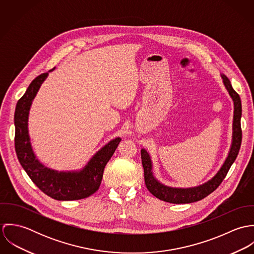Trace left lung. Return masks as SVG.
<instances>
[{
    "mask_svg": "<svg viewBox=\"0 0 254 254\" xmlns=\"http://www.w3.org/2000/svg\"><path fill=\"white\" fill-rule=\"evenodd\" d=\"M223 79L224 86L228 91L230 97L234 102V116H233V136H232V144L223 165L218 170L217 173L207 182L191 188H173L169 186L163 185L161 182L158 181L152 171V161L149 153L145 148L141 149V157L142 164L144 167L145 174V183L147 190L160 200L170 202V203H191L198 201L212 191H214L219 185L226 177L230 167L235 162L238 153L240 151V147L242 144V128H241V118H242V102L240 96L233 89L232 84L227 76L221 74Z\"/></svg>",
    "mask_w": 254,
    "mask_h": 254,
    "instance_id": "left-lung-1",
    "label": "left lung"
}]
</instances>
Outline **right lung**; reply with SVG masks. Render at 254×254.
I'll return each instance as SVG.
<instances>
[{"instance_id": "obj_1", "label": "right lung", "mask_w": 254, "mask_h": 254, "mask_svg": "<svg viewBox=\"0 0 254 254\" xmlns=\"http://www.w3.org/2000/svg\"><path fill=\"white\" fill-rule=\"evenodd\" d=\"M49 72L37 76L16 104L14 112V145L16 155L30 179L47 195L57 200L86 198L99 190L105 167L121 139L117 137L104 145L80 170L58 171L41 163L31 145L28 117L32 102Z\"/></svg>"}]
</instances>
